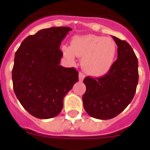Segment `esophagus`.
Returning <instances> with one entry per match:
<instances>
[{
	"label": "esophagus",
	"mask_w": 150,
	"mask_h": 150,
	"mask_svg": "<svg viewBox=\"0 0 150 150\" xmlns=\"http://www.w3.org/2000/svg\"><path fill=\"white\" fill-rule=\"evenodd\" d=\"M84 78H85V75H84V74H82V73H79V81H81V82H82V80H83V79H84Z\"/></svg>",
	"instance_id": "34e87169"
}]
</instances>
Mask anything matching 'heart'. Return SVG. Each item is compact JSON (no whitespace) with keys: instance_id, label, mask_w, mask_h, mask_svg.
Returning <instances> with one entry per match:
<instances>
[{"instance_id":"b5f03b06","label":"heart","mask_w":150,"mask_h":150,"mask_svg":"<svg viewBox=\"0 0 150 150\" xmlns=\"http://www.w3.org/2000/svg\"><path fill=\"white\" fill-rule=\"evenodd\" d=\"M62 51L71 61L76 56L82 57L85 71L91 76H100L106 74L113 64L116 45L111 38L88 34L74 37L71 46L63 45Z\"/></svg>"}]
</instances>
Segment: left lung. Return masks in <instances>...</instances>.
Instances as JSON below:
<instances>
[{"label": "left lung", "instance_id": "obj_1", "mask_svg": "<svg viewBox=\"0 0 150 150\" xmlns=\"http://www.w3.org/2000/svg\"><path fill=\"white\" fill-rule=\"evenodd\" d=\"M117 46V59L103 76H87L82 96L86 112L91 117L108 120L121 113L134 97L138 82V62L126 41L112 36Z\"/></svg>", "mask_w": 150, "mask_h": 150}]
</instances>
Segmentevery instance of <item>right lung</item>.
<instances>
[{
  "label": "right lung",
  "mask_w": 150,
  "mask_h": 150,
  "mask_svg": "<svg viewBox=\"0 0 150 150\" xmlns=\"http://www.w3.org/2000/svg\"><path fill=\"white\" fill-rule=\"evenodd\" d=\"M71 28L53 27L29 35L15 55L12 78L18 100L35 117L49 119L62 109L63 100L79 81L74 68L60 65L62 41Z\"/></svg>",
  "instance_id": "add662e5"
}]
</instances>
